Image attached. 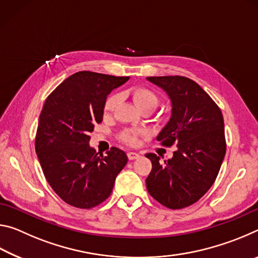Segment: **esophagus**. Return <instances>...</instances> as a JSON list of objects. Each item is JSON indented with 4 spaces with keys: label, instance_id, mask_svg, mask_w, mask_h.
Wrapping results in <instances>:
<instances>
[{
    "label": "esophagus",
    "instance_id": "obj_1",
    "mask_svg": "<svg viewBox=\"0 0 258 258\" xmlns=\"http://www.w3.org/2000/svg\"><path fill=\"white\" fill-rule=\"evenodd\" d=\"M127 157H128L130 160H133V159L139 158L140 155L137 154V152H134V151H131V152H128V154H127Z\"/></svg>",
    "mask_w": 258,
    "mask_h": 258
}]
</instances>
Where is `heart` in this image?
I'll list each match as a JSON object with an SVG mask.
<instances>
[{
  "instance_id": "b5f03b06",
  "label": "heart",
  "mask_w": 258,
  "mask_h": 258,
  "mask_svg": "<svg viewBox=\"0 0 258 258\" xmlns=\"http://www.w3.org/2000/svg\"><path fill=\"white\" fill-rule=\"evenodd\" d=\"M130 93L135 103V106H137L140 110L147 107L155 109L159 103V99L157 97V94L151 89H148V87H145V86L135 87V89L131 91ZM118 102H119L118 95L110 94L106 99V101H104L103 112L106 113V115H108V113H111L112 111H115V109L117 108V106H118ZM143 134H145L143 131L127 128V130L121 131L118 135V138L121 142L125 143V145L137 146L139 142V138L142 137Z\"/></svg>"
}]
</instances>
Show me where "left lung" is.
I'll return each mask as SVG.
<instances>
[{
    "label": "left lung",
    "instance_id": "left-lung-1",
    "mask_svg": "<svg viewBox=\"0 0 258 258\" xmlns=\"http://www.w3.org/2000/svg\"><path fill=\"white\" fill-rule=\"evenodd\" d=\"M172 101L171 119L157 140L176 146L171 159L160 163L147 154L152 168L146 184L149 195L169 209L197 203L215 182L226 151L220 107L195 81L184 76L147 77Z\"/></svg>",
    "mask_w": 258,
    "mask_h": 258
}]
</instances>
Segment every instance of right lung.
<instances>
[{
	"instance_id": "obj_1",
	"label": "right lung",
	"mask_w": 258,
	"mask_h": 258,
	"mask_svg": "<svg viewBox=\"0 0 258 258\" xmlns=\"http://www.w3.org/2000/svg\"><path fill=\"white\" fill-rule=\"evenodd\" d=\"M127 80L78 72L45 100L35 150L46 181L71 206L91 209L102 204L127 163V156L118 148L112 147L106 156H99L89 146L94 124L102 121L107 95Z\"/></svg>"
}]
</instances>
